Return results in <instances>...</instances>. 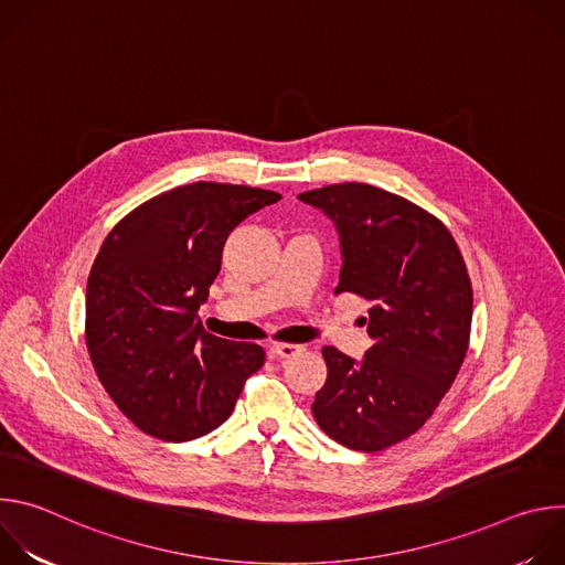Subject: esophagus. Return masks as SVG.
<instances>
[{"label": "esophagus", "instance_id": "esophagus-1", "mask_svg": "<svg viewBox=\"0 0 565 565\" xmlns=\"http://www.w3.org/2000/svg\"><path fill=\"white\" fill-rule=\"evenodd\" d=\"M301 351H303V347H299V344H275L270 349L273 358H277V360H290V358L299 355Z\"/></svg>", "mask_w": 565, "mask_h": 565}]
</instances>
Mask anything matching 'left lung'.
<instances>
[{
  "label": "left lung",
  "instance_id": "1",
  "mask_svg": "<svg viewBox=\"0 0 565 565\" xmlns=\"http://www.w3.org/2000/svg\"><path fill=\"white\" fill-rule=\"evenodd\" d=\"M338 234L335 295L371 301L373 347L353 360L324 347L327 384L312 416L333 440L380 451L416 434L456 380L469 344L471 284L449 230L412 201L366 183L299 194Z\"/></svg>",
  "mask_w": 565,
  "mask_h": 565
}]
</instances>
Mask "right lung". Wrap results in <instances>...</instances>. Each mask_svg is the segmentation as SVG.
<instances>
[{
    "mask_svg": "<svg viewBox=\"0 0 565 565\" xmlns=\"http://www.w3.org/2000/svg\"><path fill=\"white\" fill-rule=\"evenodd\" d=\"M279 199L199 181L153 196L107 234L87 281V349L98 380L140 431L185 443L216 429L264 366L259 344L203 331L199 308L227 234Z\"/></svg>",
    "mask_w": 565,
    "mask_h": 565,
    "instance_id": "1",
    "label": "right lung"
}]
</instances>
